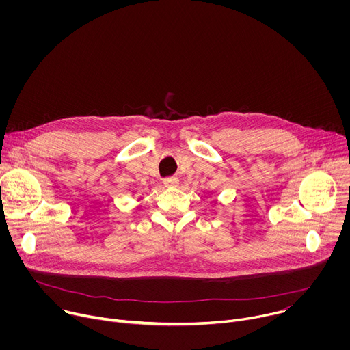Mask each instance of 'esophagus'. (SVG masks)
<instances>
[{
	"label": "esophagus",
	"instance_id": "34e87169",
	"mask_svg": "<svg viewBox=\"0 0 350 350\" xmlns=\"http://www.w3.org/2000/svg\"><path fill=\"white\" fill-rule=\"evenodd\" d=\"M163 184H165L166 187H176V185L178 184V178H177V177H166V178L163 180Z\"/></svg>",
	"mask_w": 350,
	"mask_h": 350
}]
</instances>
